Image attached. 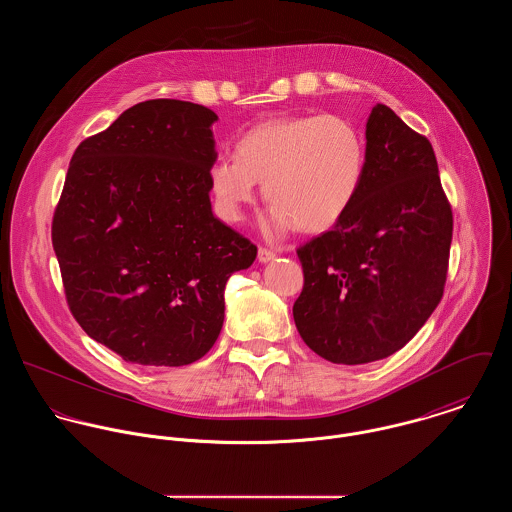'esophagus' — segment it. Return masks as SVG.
Listing matches in <instances>:
<instances>
[{
	"mask_svg": "<svg viewBox=\"0 0 512 512\" xmlns=\"http://www.w3.org/2000/svg\"><path fill=\"white\" fill-rule=\"evenodd\" d=\"M274 258H276V252H272V250H268V248H260V250H258V262L266 264V262H272Z\"/></svg>",
	"mask_w": 512,
	"mask_h": 512,
	"instance_id": "obj_1",
	"label": "esophagus"
}]
</instances>
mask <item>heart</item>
I'll return each mask as SVG.
<instances>
[{
	"mask_svg": "<svg viewBox=\"0 0 512 512\" xmlns=\"http://www.w3.org/2000/svg\"><path fill=\"white\" fill-rule=\"evenodd\" d=\"M366 149L359 130L341 116H292L258 124L236 142V157L219 155L209 187L220 219L238 222L262 183L272 203L264 232L278 238L297 226L323 232L345 217L359 195Z\"/></svg>",
	"mask_w": 512,
	"mask_h": 512,
	"instance_id": "heart-1",
	"label": "heart"
}]
</instances>
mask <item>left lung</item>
<instances>
[{
    "label": "left lung",
    "mask_w": 512,
    "mask_h": 512,
    "mask_svg": "<svg viewBox=\"0 0 512 512\" xmlns=\"http://www.w3.org/2000/svg\"><path fill=\"white\" fill-rule=\"evenodd\" d=\"M451 232L434 147L376 104L357 199L331 230L297 248L303 290L293 321L305 345L337 365L400 351L438 307Z\"/></svg>",
    "instance_id": "1"
}]
</instances>
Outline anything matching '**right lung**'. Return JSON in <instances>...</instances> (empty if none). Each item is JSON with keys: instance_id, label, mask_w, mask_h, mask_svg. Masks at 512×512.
<instances>
[{"instance_id": "add662e5", "label": "right lung", "mask_w": 512, "mask_h": 512, "mask_svg": "<svg viewBox=\"0 0 512 512\" xmlns=\"http://www.w3.org/2000/svg\"><path fill=\"white\" fill-rule=\"evenodd\" d=\"M219 116L157 98L76 147L53 217L74 319L126 363L191 365L219 339L228 278L256 246L213 215Z\"/></svg>"}]
</instances>
